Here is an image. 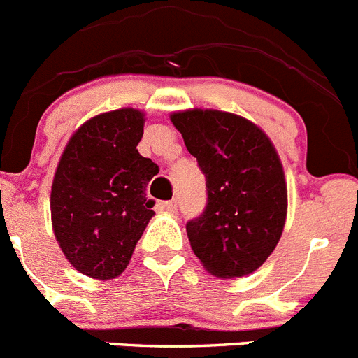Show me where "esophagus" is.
Listing matches in <instances>:
<instances>
[{
    "mask_svg": "<svg viewBox=\"0 0 358 358\" xmlns=\"http://www.w3.org/2000/svg\"><path fill=\"white\" fill-rule=\"evenodd\" d=\"M162 207L169 212H175L176 210V199H171V201H164Z\"/></svg>",
    "mask_w": 358,
    "mask_h": 358,
    "instance_id": "esophagus-1",
    "label": "esophagus"
}]
</instances>
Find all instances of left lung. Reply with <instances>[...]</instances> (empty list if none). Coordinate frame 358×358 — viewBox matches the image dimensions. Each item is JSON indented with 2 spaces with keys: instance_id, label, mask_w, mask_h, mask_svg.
I'll return each mask as SVG.
<instances>
[{
  "instance_id": "8db88e82",
  "label": "left lung",
  "mask_w": 358,
  "mask_h": 358,
  "mask_svg": "<svg viewBox=\"0 0 358 358\" xmlns=\"http://www.w3.org/2000/svg\"><path fill=\"white\" fill-rule=\"evenodd\" d=\"M171 123L207 176V208L187 223L194 255L217 278L251 275L273 253L287 219V183L275 144L231 112L189 108L173 112Z\"/></svg>"
}]
</instances>
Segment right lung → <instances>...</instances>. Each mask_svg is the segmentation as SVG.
Returning <instances> with one entry per match:
<instances>
[{
    "label": "right lung",
    "instance_id": "1",
    "mask_svg": "<svg viewBox=\"0 0 358 358\" xmlns=\"http://www.w3.org/2000/svg\"><path fill=\"white\" fill-rule=\"evenodd\" d=\"M144 115L127 107L87 119L67 141L55 171V239L71 266L89 278L121 275L155 215L146 185L159 166L137 151Z\"/></svg>",
    "mask_w": 358,
    "mask_h": 358
}]
</instances>
